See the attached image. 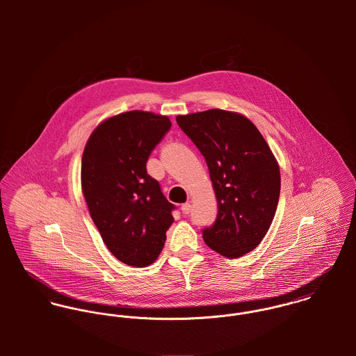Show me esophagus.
<instances>
[{"instance_id": "esophagus-1", "label": "esophagus", "mask_w": 356, "mask_h": 356, "mask_svg": "<svg viewBox=\"0 0 356 356\" xmlns=\"http://www.w3.org/2000/svg\"><path fill=\"white\" fill-rule=\"evenodd\" d=\"M191 208H192V205H191V204H182V207H181V211H182V213H184V215H188V213L191 212Z\"/></svg>"}]
</instances>
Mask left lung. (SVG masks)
Returning <instances> with one entry per match:
<instances>
[{
    "label": "left lung",
    "mask_w": 356,
    "mask_h": 356,
    "mask_svg": "<svg viewBox=\"0 0 356 356\" xmlns=\"http://www.w3.org/2000/svg\"><path fill=\"white\" fill-rule=\"evenodd\" d=\"M208 165L218 215L204 227L205 244L226 257L254 250L266 236L280 199L278 163L254 123L223 109L177 116Z\"/></svg>",
    "instance_id": "obj_1"
}]
</instances>
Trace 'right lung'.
<instances>
[{"instance_id": "obj_1", "label": "right lung", "mask_w": 356, "mask_h": 356, "mask_svg": "<svg viewBox=\"0 0 356 356\" xmlns=\"http://www.w3.org/2000/svg\"><path fill=\"white\" fill-rule=\"evenodd\" d=\"M171 129L167 116L130 111L102 122L82 156V191L112 254L124 264L153 263L174 222V204L147 172V161Z\"/></svg>"}]
</instances>
